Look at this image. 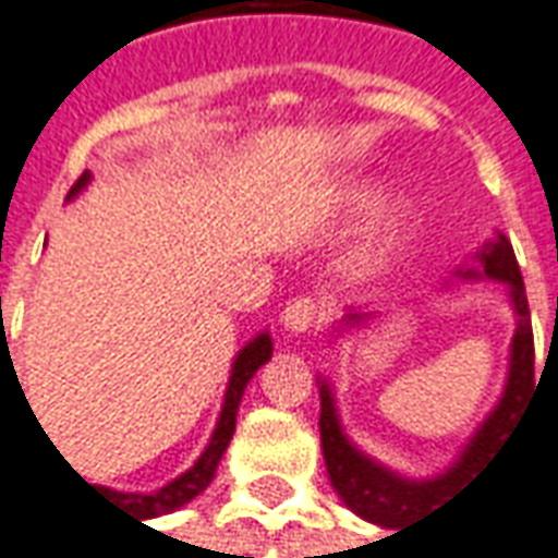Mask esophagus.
Masks as SVG:
<instances>
[{
  "label": "esophagus",
  "mask_w": 558,
  "mask_h": 558,
  "mask_svg": "<svg viewBox=\"0 0 558 558\" xmlns=\"http://www.w3.org/2000/svg\"><path fill=\"white\" fill-rule=\"evenodd\" d=\"M283 324L293 330V333H308V330H315L324 324V305L312 296H299L293 302H287V308H283Z\"/></svg>",
  "instance_id": "obj_1"
}]
</instances>
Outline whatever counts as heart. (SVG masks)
Returning a JSON list of instances; mask_svg holds the SVG:
<instances>
[{"mask_svg":"<svg viewBox=\"0 0 558 558\" xmlns=\"http://www.w3.org/2000/svg\"><path fill=\"white\" fill-rule=\"evenodd\" d=\"M376 197H379L376 187H355V191L349 194V206H352V209H371V206H376Z\"/></svg>","mask_w":558,"mask_h":558,"instance_id":"obj_1","label":"heart"}]
</instances>
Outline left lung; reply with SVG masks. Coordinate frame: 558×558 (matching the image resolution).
<instances>
[{
  "mask_svg": "<svg viewBox=\"0 0 558 558\" xmlns=\"http://www.w3.org/2000/svg\"><path fill=\"white\" fill-rule=\"evenodd\" d=\"M482 271L488 278L507 280L512 308L519 315V327L512 337L507 392L500 398L497 411L488 416V423L472 438L463 460L448 475H441L435 482H404L389 470L376 466L374 460H367L364 453L349 445V438L339 429L330 389L320 386V448H324L330 482L339 490V497L345 500V507L367 522L386 525V529H401L413 519H420L423 512L445 504V497L451 490L460 488L466 478H472L485 463L494 460V453L504 448V438L519 426V416L525 413L529 395L534 392V333H531V312L522 271H519V262H515V253L507 238H497V243L482 250ZM349 320H357V315H352Z\"/></svg>",
  "mask_w": 558,
  "mask_h": 558,
  "instance_id": "1",
  "label": "left lung"
}]
</instances>
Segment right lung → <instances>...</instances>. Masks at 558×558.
I'll return each instance as SVG.
<instances>
[{
  "instance_id": "1",
  "label": "right lung",
  "mask_w": 558,
  "mask_h": 558,
  "mask_svg": "<svg viewBox=\"0 0 558 558\" xmlns=\"http://www.w3.org/2000/svg\"><path fill=\"white\" fill-rule=\"evenodd\" d=\"M88 182V172H83L76 184L70 187V197L80 194V187ZM271 357V339L268 333L256 337L246 349H241V355L234 361V371H231V379H228V392H225V404H221V416L216 423V433L209 438L206 451L201 453V460L191 466V470L179 475L175 482H169L166 488L154 490V494H120V490H107L95 488L98 494H105L110 504L117 507H125L129 512H135L138 519H154V515H163V512H172V509L184 507L187 500H194L201 490H206V485L213 482L216 475V466H219L221 453L228 448L231 435H234V423H238V404H241L243 389L246 383L253 379V374L259 371L262 364Z\"/></svg>"
}]
</instances>
